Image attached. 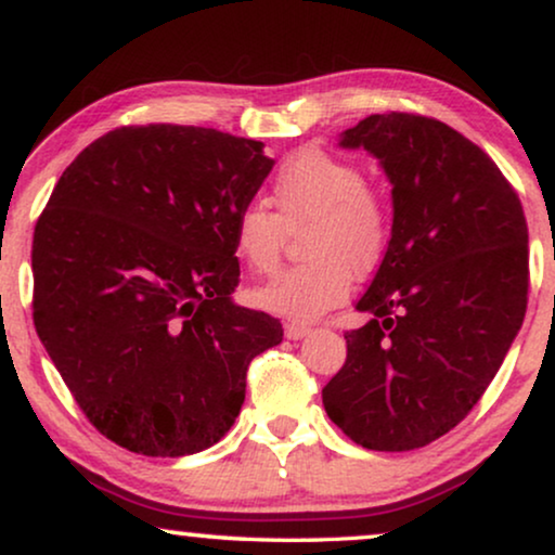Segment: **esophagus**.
Masks as SVG:
<instances>
[{"label": "esophagus", "instance_id": "esophagus-1", "mask_svg": "<svg viewBox=\"0 0 555 555\" xmlns=\"http://www.w3.org/2000/svg\"><path fill=\"white\" fill-rule=\"evenodd\" d=\"M311 330L307 324H296V322H288V324H284V334H286V339H304L307 337Z\"/></svg>", "mask_w": 555, "mask_h": 555}]
</instances>
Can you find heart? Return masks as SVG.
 I'll return each instance as SVG.
<instances>
[{"mask_svg": "<svg viewBox=\"0 0 555 555\" xmlns=\"http://www.w3.org/2000/svg\"><path fill=\"white\" fill-rule=\"evenodd\" d=\"M274 203L248 201L233 218V248L256 274L279 263L286 229L311 223L304 233L307 261L281 269L254 292V301L271 314L309 322L339 307L352 281L377 269L392 236V214L379 191L364 183L354 163L301 147L281 163Z\"/></svg>", "mask_w": 555, "mask_h": 555, "instance_id": "b5f03b06", "label": "heart"}]
</instances>
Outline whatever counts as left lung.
I'll return each instance as SVG.
<instances>
[{"label": "left lung", "instance_id": "8db88e82", "mask_svg": "<svg viewBox=\"0 0 555 555\" xmlns=\"http://www.w3.org/2000/svg\"><path fill=\"white\" fill-rule=\"evenodd\" d=\"M341 145L379 158L395 221L324 410L366 450L425 448L480 402L520 330L526 216L490 155L435 118L370 115Z\"/></svg>", "mask_w": 555, "mask_h": 555}]
</instances>
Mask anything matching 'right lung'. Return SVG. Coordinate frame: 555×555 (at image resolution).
Instances as JSON below:
<instances>
[{
  "label": "right lung",
  "mask_w": 555,
  "mask_h": 555,
  "mask_svg": "<svg viewBox=\"0 0 555 555\" xmlns=\"http://www.w3.org/2000/svg\"><path fill=\"white\" fill-rule=\"evenodd\" d=\"M193 125H122L65 168L37 218L33 319L85 417L147 457L231 430L248 364L284 337L236 307L233 218L274 160Z\"/></svg>",
  "instance_id": "1"
}]
</instances>
